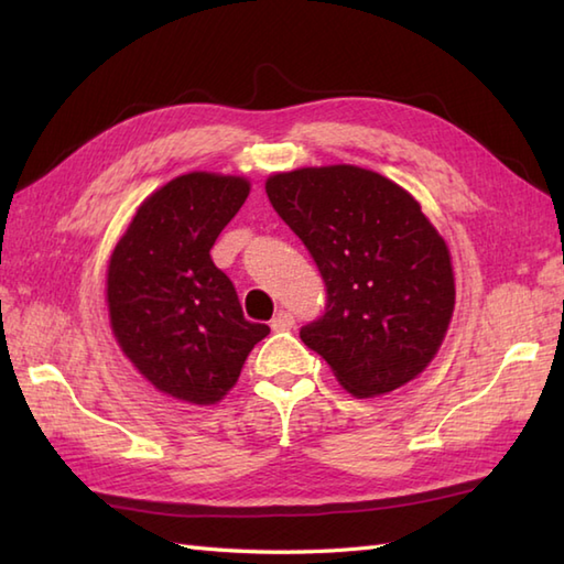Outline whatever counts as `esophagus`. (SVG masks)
<instances>
[{
    "mask_svg": "<svg viewBox=\"0 0 564 564\" xmlns=\"http://www.w3.org/2000/svg\"><path fill=\"white\" fill-rule=\"evenodd\" d=\"M293 315L289 313V310H281V313H275L273 319H271V329L273 332H289L293 327Z\"/></svg>",
    "mask_w": 564,
    "mask_h": 564,
    "instance_id": "obj_1",
    "label": "esophagus"
}]
</instances>
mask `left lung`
I'll return each mask as SVG.
<instances>
[{
  "label": "left lung",
  "instance_id": "obj_1",
  "mask_svg": "<svg viewBox=\"0 0 564 564\" xmlns=\"http://www.w3.org/2000/svg\"><path fill=\"white\" fill-rule=\"evenodd\" d=\"M267 196L327 285L301 329L356 398L386 394L436 356L455 305L448 247L390 178L351 164L273 174Z\"/></svg>",
  "mask_w": 564,
  "mask_h": 564
}]
</instances>
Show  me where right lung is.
<instances>
[{
  "label": "right lung",
  "mask_w": 564,
  "mask_h": 564,
  "mask_svg": "<svg viewBox=\"0 0 564 564\" xmlns=\"http://www.w3.org/2000/svg\"><path fill=\"white\" fill-rule=\"evenodd\" d=\"M247 196L242 176H176L145 198L109 261L106 301L118 346L154 388L182 402H220L269 334L245 319L232 281L210 259Z\"/></svg>",
  "instance_id": "obj_1"
}]
</instances>
